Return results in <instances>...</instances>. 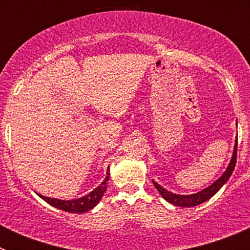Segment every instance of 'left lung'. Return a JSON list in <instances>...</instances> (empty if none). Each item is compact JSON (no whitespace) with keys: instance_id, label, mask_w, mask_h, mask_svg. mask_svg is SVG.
I'll return each instance as SVG.
<instances>
[{"instance_id":"left-lung-1","label":"left lung","mask_w":250,"mask_h":250,"mask_svg":"<svg viewBox=\"0 0 250 250\" xmlns=\"http://www.w3.org/2000/svg\"><path fill=\"white\" fill-rule=\"evenodd\" d=\"M237 141L235 140V144H234V150H233V155H231L230 161H229V165L227 167L224 173L222 174L220 178H218L213 184H210L209 187H207L203 190L198 191V193L194 194H188V195H180V194H175L173 191L167 190L165 188H163L161 185H159L158 183L152 180V184L156 188V190L160 193V195L164 198L167 202H169L170 204L176 205V207H183V208H191L196 207V205L202 204V203L207 202L214 195L219 191L220 188L228 182L229 178L233 174V170L235 167V163H237Z\"/></svg>"}]
</instances>
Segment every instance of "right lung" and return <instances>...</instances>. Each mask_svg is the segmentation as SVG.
<instances>
[{
  "label": "right lung",
  "instance_id": "1",
  "mask_svg": "<svg viewBox=\"0 0 250 250\" xmlns=\"http://www.w3.org/2000/svg\"><path fill=\"white\" fill-rule=\"evenodd\" d=\"M109 176H110V167H107V170H106V176L105 179H104V182L101 183L98 188H95L94 190L90 191L89 194H86V195L81 196V198H76V199L62 200V199H57V198L43 196L39 193H37V195H39L41 199L45 200L46 203H48L50 205L60 209V210H65V211H68V213H86V211H89L90 209L96 207L98 203L101 200L104 193L106 191V188H107Z\"/></svg>",
  "mask_w": 250,
  "mask_h": 250
}]
</instances>
